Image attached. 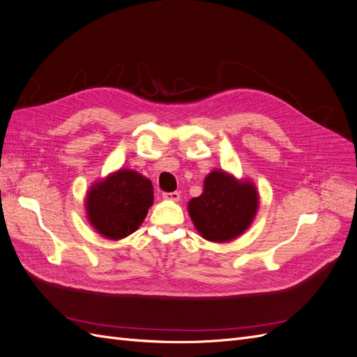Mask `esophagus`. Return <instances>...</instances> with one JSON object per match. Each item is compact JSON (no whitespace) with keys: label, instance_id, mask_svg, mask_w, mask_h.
I'll return each mask as SVG.
<instances>
[{"label":"esophagus","instance_id":"34e87169","mask_svg":"<svg viewBox=\"0 0 357 357\" xmlns=\"http://www.w3.org/2000/svg\"><path fill=\"white\" fill-rule=\"evenodd\" d=\"M162 197H164V199H169V201H180V193L178 192H165L162 193Z\"/></svg>","mask_w":357,"mask_h":357}]
</instances>
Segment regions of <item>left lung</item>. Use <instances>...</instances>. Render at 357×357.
I'll return each mask as SVG.
<instances>
[{"instance_id":"1","label":"left lung","mask_w":357,"mask_h":357,"mask_svg":"<svg viewBox=\"0 0 357 357\" xmlns=\"http://www.w3.org/2000/svg\"><path fill=\"white\" fill-rule=\"evenodd\" d=\"M259 197L250 181H238L215 169L205 177L204 192L190 199L188 210L197 231L214 243L231 241L253 222Z\"/></svg>"}]
</instances>
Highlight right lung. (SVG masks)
<instances>
[{
    "label": "right lung",
    "instance_id": "obj_1",
    "mask_svg": "<svg viewBox=\"0 0 357 357\" xmlns=\"http://www.w3.org/2000/svg\"><path fill=\"white\" fill-rule=\"evenodd\" d=\"M152 204V181L137 171L119 169L92 186L86 198V211L98 234L121 240L138 229Z\"/></svg>",
    "mask_w": 357,
    "mask_h": 357
}]
</instances>
